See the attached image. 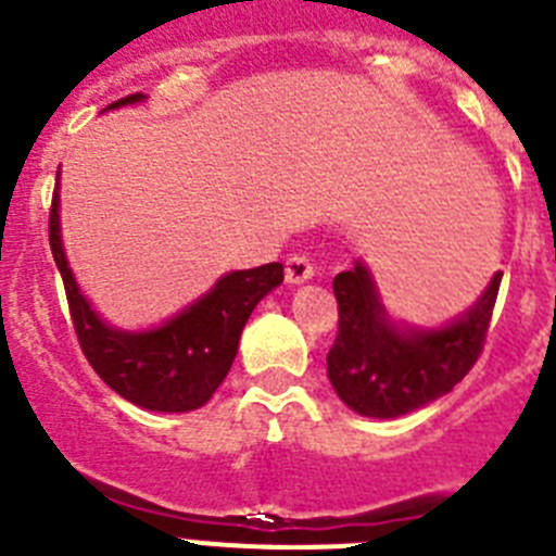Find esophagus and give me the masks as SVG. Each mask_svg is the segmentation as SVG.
I'll return each mask as SVG.
<instances>
[{"label":"esophagus","instance_id":"esophagus-1","mask_svg":"<svg viewBox=\"0 0 556 556\" xmlns=\"http://www.w3.org/2000/svg\"><path fill=\"white\" fill-rule=\"evenodd\" d=\"M314 275V264L308 262V255L294 253L287 258V281L289 283H303Z\"/></svg>","mask_w":556,"mask_h":556}]
</instances>
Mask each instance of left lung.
Wrapping results in <instances>:
<instances>
[{
  "label": "left lung",
  "instance_id": "1",
  "mask_svg": "<svg viewBox=\"0 0 556 556\" xmlns=\"http://www.w3.org/2000/svg\"><path fill=\"white\" fill-rule=\"evenodd\" d=\"M501 273L465 317L440 331H397L362 264L333 278L339 328L328 381L353 412L397 417L431 404L468 376L488 342Z\"/></svg>",
  "mask_w": 556,
  "mask_h": 556
}]
</instances>
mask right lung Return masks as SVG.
<instances>
[{"instance_id":"1","label":"right lung","mask_w":556,"mask_h":556,"mask_svg":"<svg viewBox=\"0 0 556 556\" xmlns=\"http://www.w3.org/2000/svg\"><path fill=\"white\" fill-rule=\"evenodd\" d=\"M139 100L141 94H130L108 108ZM49 248L61 269L72 326L88 365L113 392L152 412H189L203 406L228 376L255 303L283 281L278 262L239 269L219 278L205 298L191 303L166 326L147 333H125L108 328L91 312L72 278L58 228V186L49 208Z\"/></svg>"}]
</instances>
